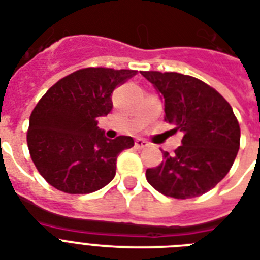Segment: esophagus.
Listing matches in <instances>:
<instances>
[{"mask_svg": "<svg viewBox=\"0 0 260 260\" xmlns=\"http://www.w3.org/2000/svg\"><path fill=\"white\" fill-rule=\"evenodd\" d=\"M148 146H150V144H148V142L144 140V139H136V140H135V147H136V148H146V147Z\"/></svg>", "mask_w": 260, "mask_h": 260, "instance_id": "34e87169", "label": "esophagus"}]
</instances>
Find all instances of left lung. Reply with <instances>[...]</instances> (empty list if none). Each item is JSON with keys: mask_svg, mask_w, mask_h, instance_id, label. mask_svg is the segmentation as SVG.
Segmentation results:
<instances>
[{"mask_svg": "<svg viewBox=\"0 0 260 260\" xmlns=\"http://www.w3.org/2000/svg\"><path fill=\"white\" fill-rule=\"evenodd\" d=\"M165 100V120L183 134L174 154L163 152L147 181L173 198H194L213 189L234 165L240 125L230 102L201 79L179 73L140 71Z\"/></svg>", "mask_w": 260, "mask_h": 260, "instance_id": "8db88e82", "label": "left lung"}]
</instances>
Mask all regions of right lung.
<instances>
[{
    "mask_svg": "<svg viewBox=\"0 0 260 260\" xmlns=\"http://www.w3.org/2000/svg\"><path fill=\"white\" fill-rule=\"evenodd\" d=\"M136 73L86 67L59 79L40 98L30 113L26 143L38 171L55 189L87 194L113 179L118 154L134 147V139H106L97 118L113 108V90Z\"/></svg>",
    "mask_w": 260,
    "mask_h": 260,
    "instance_id": "obj_1",
    "label": "right lung"
}]
</instances>
